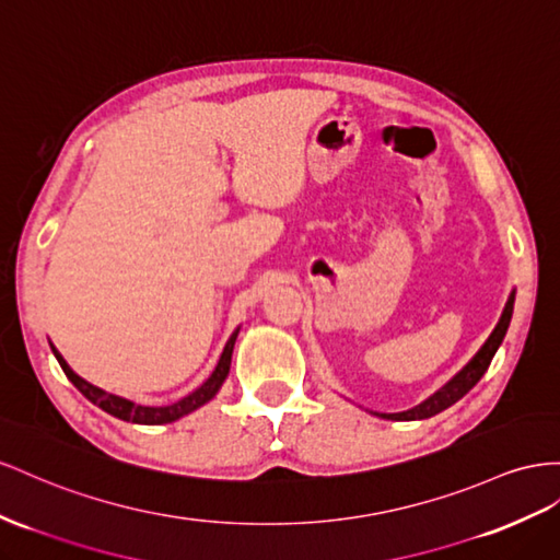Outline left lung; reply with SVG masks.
I'll list each match as a JSON object with an SVG mask.
<instances>
[{
  "instance_id": "obj_1",
  "label": "left lung",
  "mask_w": 560,
  "mask_h": 560,
  "mask_svg": "<svg viewBox=\"0 0 560 560\" xmlns=\"http://www.w3.org/2000/svg\"><path fill=\"white\" fill-rule=\"evenodd\" d=\"M513 299H516V292H511V296H509V301H506V306H504V311H502V317H500V323H497V327L492 329V335L488 337V341L480 346V351L466 362V365L452 376V380L443 386V388H438L433 396H429L424 402H419V405H415L412 410H405V412H393V415H376V417H382V419H393V421H415V419H429V417H433V415H438V412H443V410H447L450 405H455L459 398H464L468 390H471L478 382H480V376L488 372V368H490V362H492V358H494V353H497V349H500V343L504 341V335H506V329H509V323H511V313H513Z\"/></svg>"
}]
</instances>
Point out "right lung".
I'll use <instances>...</instances> for the list:
<instances>
[{"label":"right lung","instance_id":"right-lung-1","mask_svg":"<svg viewBox=\"0 0 560 560\" xmlns=\"http://www.w3.org/2000/svg\"><path fill=\"white\" fill-rule=\"evenodd\" d=\"M237 331H240V327L233 331L231 339L225 341L223 353H221V358L217 362L214 372L209 374V380L202 386L195 388L192 393H188L186 398H180V400H176L172 405H162V407L136 405V402H131L127 398H119V396H113V393H105L103 388L84 382L80 374H74L70 370L68 362H66V358L56 351L54 343H51V351H54V355L58 360V365L63 368L68 380L74 384V388H78L86 400H92L94 405L101 407L103 412H108V415L122 419V421H131V424L153 427V424H172V421L190 415L192 410H198V407H202L205 402H209L211 398L217 396L221 384L225 382V376H229V370H231V355H233V346H235V339H237Z\"/></svg>","mask_w":560,"mask_h":560}]
</instances>
